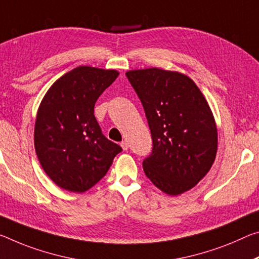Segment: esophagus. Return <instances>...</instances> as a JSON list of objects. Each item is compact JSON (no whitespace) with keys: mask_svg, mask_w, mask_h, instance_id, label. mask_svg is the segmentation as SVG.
<instances>
[{"mask_svg":"<svg viewBox=\"0 0 259 259\" xmlns=\"http://www.w3.org/2000/svg\"><path fill=\"white\" fill-rule=\"evenodd\" d=\"M121 146H122L123 151H126V150L129 149V144H128V142H126V141H123V142L121 143Z\"/></svg>","mask_w":259,"mask_h":259,"instance_id":"obj_1","label":"esophagus"}]
</instances>
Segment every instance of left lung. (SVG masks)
<instances>
[{
	"mask_svg": "<svg viewBox=\"0 0 259 259\" xmlns=\"http://www.w3.org/2000/svg\"><path fill=\"white\" fill-rule=\"evenodd\" d=\"M141 99L153 142L143 161L145 175L162 192L178 196L208 173L218 150L213 113L195 81L159 68L125 72Z\"/></svg>",
	"mask_w": 259,
	"mask_h": 259,
	"instance_id": "left-lung-1",
	"label": "left lung"
}]
</instances>
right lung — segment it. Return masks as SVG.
<instances>
[{
  "label": "right lung",
  "instance_id": "add662e5",
  "mask_svg": "<svg viewBox=\"0 0 259 259\" xmlns=\"http://www.w3.org/2000/svg\"><path fill=\"white\" fill-rule=\"evenodd\" d=\"M118 76L114 69L81 65L60 77L41 100L34 125L39 162L56 186L85 192L112 166L121 146L101 133L94 105Z\"/></svg>",
  "mask_w": 259,
  "mask_h": 259
}]
</instances>
